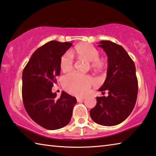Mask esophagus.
Instances as JSON below:
<instances>
[{
    "label": "esophagus",
    "mask_w": 156,
    "mask_h": 156,
    "mask_svg": "<svg viewBox=\"0 0 156 156\" xmlns=\"http://www.w3.org/2000/svg\"><path fill=\"white\" fill-rule=\"evenodd\" d=\"M76 100H77V101L78 102H80V101H83V100H84V98H83V97H78V98H76Z\"/></svg>",
    "instance_id": "obj_1"
}]
</instances>
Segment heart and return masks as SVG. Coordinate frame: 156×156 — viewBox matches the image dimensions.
I'll use <instances>...</instances> for the list:
<instances>
[{"label":"heart","instance_id":"obj_1","mask_svg":"<svg viewBox=\"0 0 156 156\" xmlns=\"http://www.w3.org/2000/svg\"><path fill=\"white\" fill-rule=\"evenodd\" d=\"M100 52L96 48L89 44H80L74 50L61 56L60 68L63 72H69L73 69L72 56L83 58L90 62V67L97 71H102L106 66V62L100 58ZM93 79L87 76L73 73L63 78V84L67 92L75 95H84L89 91Z\"/></svg>","mask_w":156,"mask_h":156}]
</instances>
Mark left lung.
<instances>
[{
    "label": "left lung",
    "mask_w": 156,
    "mask_h": 156,
    "mask_svg": "<svg viewBox=\"0 0 156 156\" xmlns=\"http://www.w3.org/2000/svg\"><path fill=\"white\" fill-rule=\"evenodd\" d=\"M108 56L106 78L99 90L108 91L107 97H97L90 110L92 120L99 125L113 126L125 121L134 109L138 94V81L134 61L120 45L101 41L98 45Z\"/></svg>",
    "instance_id": "8db88e82"
}]
</instances>
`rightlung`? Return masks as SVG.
Instances as JSON below:
<instances>
[{"instance_id": "1", "label": "right lung", "mask_w": 156, "mask_h": 156, "mask_svg": "<svg viewBox=\"0 0 156 156\" xmlns=\"http://www.w3.org/2000/svg\"><path fill=\"white\" fill-rule=\"evenodd\" d=\"M69 42L51 41L35 50L22 72V99L30 117L41 127L54 130L69 123L76 99L63 91L52 92L60 74V60L72 46Z\"/></svg>"}]
</instances>
